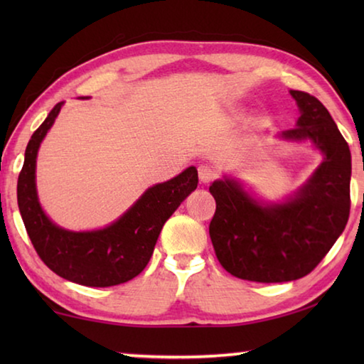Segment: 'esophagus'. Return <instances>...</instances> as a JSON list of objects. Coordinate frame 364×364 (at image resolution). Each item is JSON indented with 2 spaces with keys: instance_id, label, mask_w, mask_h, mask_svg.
I'll return each instance as SVG.
<instances>
[{
  "instance_id": "34e87169",
  "label": "esophagus",
  "mask_w": 364,
  "mask_h": 364,
  "mask_svg": "<svg viewBox=\"0 0 364 364\" xmlns=\"http://www.w3.org/2000/svg\"><path fill=\"white\" fill-rule=\"evenodd\" d=\"M197 173H199V180L202 183H210L217 173H215V170L212 167H208V165H200L199 168H197Z\"/></svg>"
}]
</instances>
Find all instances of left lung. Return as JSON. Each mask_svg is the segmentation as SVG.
<instances>
[{
    "instance_id": "obj_1",
    "label": "left lung",
    "mask_w": 364,
    "mask_h": 364,
    "mask_svg": "<svg viewBox=\"0 0 364 364\" xmlns=\"http://www.w3.org/2000/svg\"><path fill=\"white\" fill-rule=\"evenodd\" d=\"M300 109L289 141L310 139L323 162L297 194L263 204L234 180L213 181L217 210L208 226L218 262L228 273L254 282L295 281L311 273L345 230L350 215L352 156L321 102L291 90Z\"/></svg>"
}]
</instances>
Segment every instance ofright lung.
Here are the masks:
<instances>
[{
	"label": "right lung",
	"mask_w": 364,
	"mask_h": 364,
	"mask_svg": "<svg viewBox=\"0 0 364 364\" xmlns=\"http://www.w3.org/2000/svg\"><path fill=\"white\" fill-rule=\"evenodd\" d=\"M64 102H58L30 138L17 181V204L36 254L67 281L109 287L138 276L149 263L162 226L199 183L196 167L159 183L102 230L67 231L49 220L38 202L35 184L36 154Z\"/></svg>",
	"instance_id": "obj_1"
}]
</instances>
